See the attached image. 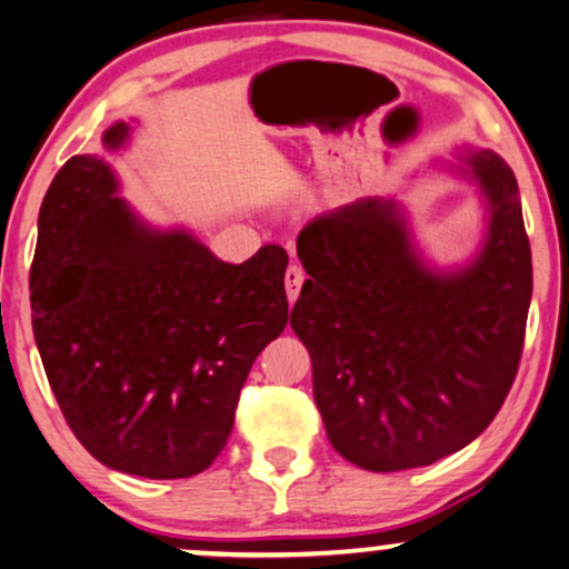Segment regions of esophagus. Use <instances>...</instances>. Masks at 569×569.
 I'll use <instances>...</instances> for the list:
<instances>
[{
    "instance_id": "1",
    "label": "esophagus",
    "mask_w": 569,
    "mask_h": 569,
    "mask_svg": "<svg viewBox=\"0 0 569 569\" xmlns=\"http://www.w3.org/2000/svg\"><path fill=\"white\" fill-rule=\"evenodd\" d=\"M283 280H286V293H289V301H297L299 293H301V286L307 283L305 268H301V264H297V262H291L289 270H286Z\"/></svg>"
}]
</instances>
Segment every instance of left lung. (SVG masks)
Masks as SVG:
<instances>
[{
	"label": "left lung",
	"mask_w": 569,
	"mask_h": 569,
	"mask_svg": "<svg viewBox=\"0 0 569 569\" xmlns=\"http://www.w3.org/2000/svg\"><path fill=\"white\" fill-rule=\"evenodd\" d=\"M468 163L489 200V237L452 276L423 268L390 200H359L299 231L309 278L291 328L312 356L330 445L367 471L466 448L518 375L533 291L518 181L489 150Z\"/></svg>",
	"instance_id": "8db88e82"
}]
</instances>
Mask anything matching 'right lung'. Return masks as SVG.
<instances>
[{
    "label": "right lung",
    "mask_w": 569,
    "mask_h": 569,
    "mask_svg": "<svg viewBox=\"0 0 569 569\" xmlns=\"http://www.w3.org/2000/svg\"><path fill=\"white\" fill-rule=\"evenodd\" d=\"M124 121L103 134L113 150ZM103 158L72 156L38 213L33 336L67 423L96 460L187 479L229 442L257 353L289 322V254L231 264L184 231L158 233L113 197Z\"/></svg>",
    "instance_id": "1"
}]
</instances>
